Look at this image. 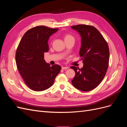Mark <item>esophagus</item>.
<instances>
[{"instance_id": "obj_1", "label": "esophagus", "mask_w": 127, "mask_h": 127, "mask_svg": "<svg viewBox=\"0 0 127 127\" xmlns=\"http://www.w3.org/2000/svg\"><path fill=\"white\" fill-rule=\"evenodd\" d=\"M68 68H69V67H62V69H63V70H66Z\"/></svg>"}]
</instances>
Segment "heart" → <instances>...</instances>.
I'll list each match as a JSON object with an SVG mask.
<instances>
[{
	"label": "heart",
	"instance_id": "heart-1",
	"mask_svg": "<svg viewBox=\"0 0 127 127\" xmlns=\"http://www.w3.org/2000/svg\"><path fill=\"white\" fill-rule=\"evenodd\" d=\"M64 41H66L69 40H74V37L69 34H66L64 36Z\"/></svg>",
	"mask_w": 127,
	"mask_h": 127
}]
</instances>
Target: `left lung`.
<instances>
[{
  "label": "left lung",
  "instance_id": "obj_1",
  "mask_svg": "<svg viewBox=\"0 0 127 127\" xmlns=\"http://www.w3.org/2000/svg\"><path fill=\"white\" fill-rule=\"evenodd\" d=\"M81 36L79 55L84 64L81 69L72 66L75 76L72 85L84 92L96 87L102 81L109 66L110 52L104 38L95 27L79 24L71 26Z\"/></svg>",
  "mask_w": 127,
  "mask_h": 127
}]
</instances>
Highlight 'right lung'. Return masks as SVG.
<instances>
[{"mask_svg":"<svg viewBox=\"0 0 127 127\" xmlns=\"http://www.w3.org/2000/svg\"><path fill=\"white\" fill-rule=\"evenodd\" d=\"M58 29L37 26L28 30L22 37L16 52L18 70L26 85L35 91L50 87L61 70L59 65L45 62L44 53L49 51V37Z\"/></svg>","mask_w":127,"mask_h":127,"instance_id":"right-lung-1","label":"right lung"}]
</instances>
